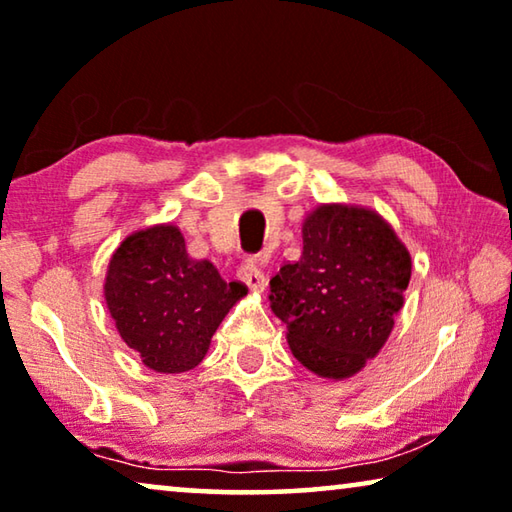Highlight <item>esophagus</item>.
<instances>
[{
  "instance_id": "obj_1",
  "label": "esophagus",
  "mask_w": 512,
  "mask_h": 512,
  "mask_svg": "<svg viewBox=\"0 0 512 512\" xmlns=\"http://www.w3.org/2000/svg\"><path fill=\"white\" fill-rule=\"evenodd\" d=\"M238 277L242 283H247L249 290H254V293H263L265 286H267V277L261 272V267L256 263H245L238 270Z\"/></svg>"
}]
</instances>
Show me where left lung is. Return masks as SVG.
Listing matches in <instances>:
<instances>
[{"label":"left lung","mask_w":512,"mask_h":512,"mask_svg":"<svg viewBox=\"0 0 512 512\" xmlns=\"http://www.w3.org/2000/svg\"><path fill=\"white\" fill-rule=\"evenodd\" d=\"M410 277L412 256L387 219L320 203L302 222L300 261L270 279V306L304 368L345 380L384 348Z\"/></svg>","instance_id":"left-lung-1"}]
</instances>
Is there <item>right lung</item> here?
<instances>
[{
  "instance_id": "add662e5",
  "label": "right lung",
  "mask_w": 512,
  "mask_h": 512,
  "mask_svg": "<svg viewBox=\"0 0 512 512\" xmlns=\"http://www.w3.org/2000/svg\"><path fill=\"white\" fill-rule=\"evenodd\" d=\"M247 295L210 261H196L174 224L130 233L109 258L105 302L128 348L155 373L199 366L219 322Z\"/></svg>"
}]
</instances>
